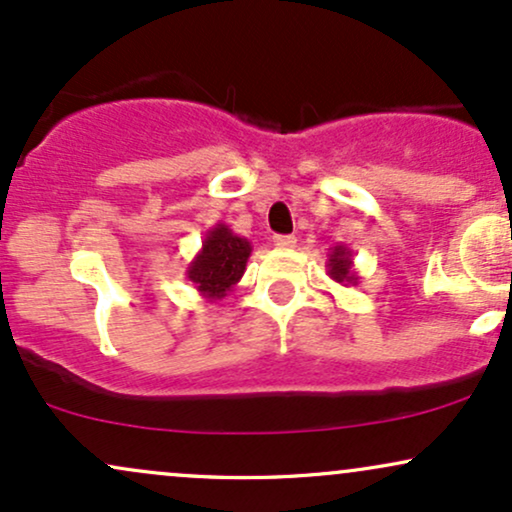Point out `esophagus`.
I'll use <instances>...</instances> for the list:
<instances>
[{
	"label": "esophagus",
	"mask_w": 512,
	"mask_h": 512,
	"mask_svg": "<svg viewBox=\"0 0 512 512\" xmlns=\"http://www.w3.org/2000/svg\"><path fill=\"white\" fill-rule=\"evenodd\" d=\"M272 243L276 245V248L289 250V248H293V245H296V236H274Z\"/></svg>",
	"instance_id": "obj_1"
}]
</instances>
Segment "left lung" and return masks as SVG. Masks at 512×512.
Returning <instances> with one entry per match:
<instances>
[{
  "instance_id": "1",
  "label": "left lung",
  "mask_w": 512,
  "mask_h": 512,
  "mask_svg": "<svg viewBox=\"0 0 512 512\" xmlns=\"http://www.w3.org/2000/svg\"><path fill=\"white\" fill-rule=\"evenodd\" d=\"M327 274H330L332 281L342 286H356L358 284V272L354 269V255L346 245H334L327 255Z\"/></svg>"
}]
</instances>
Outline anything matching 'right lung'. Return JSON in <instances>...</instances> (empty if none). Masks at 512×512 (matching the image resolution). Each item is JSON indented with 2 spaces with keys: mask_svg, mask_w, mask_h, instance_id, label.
I'll use <instances>...</instances> for the list:
<instances>
[{
  "mask_svg": "<svg viewBox=\"0 0 512 512\" xmlns=\"http://www.w3.org/2000/svg\"><path fill=\"white\" fill-rule=\"evenodd\" d=\"M252 243L240 238L226 223H216L202 240V250L187 264L185 276L204 301H221L233 291L248 267Z\"/></svg>",
  "mask_w": 512,
  "mask_h": 512,
  "instance_id": "right-lung-1",
  "label": "right lung"
}]
</instances>
